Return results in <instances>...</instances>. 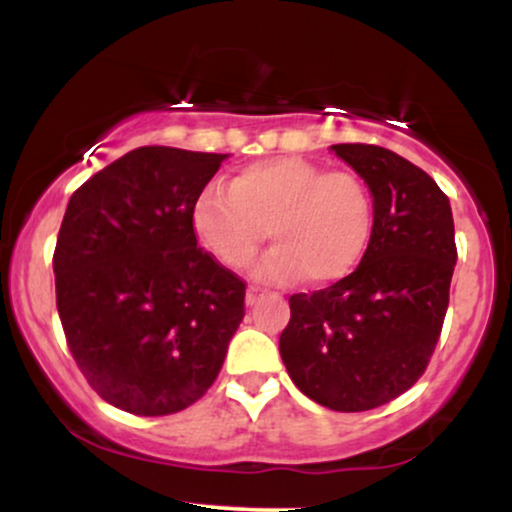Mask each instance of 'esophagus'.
Masks as SVG:
<instances>
[{
  "label": "esophagus",
  "mask_w": 512,
  "mask_h": 512,
  "mask_svg": "<svg viewBox=\"0 0 512 512\" xmlns=\"http://www.w3.org/2000/svg\"><path fill=\"white\" fill-rule=\"evenodd\" d=\"M264 293H267V291L260 289V286H250L248 296H245V301H248V305H255L264 296Z\"/></svg>",
  "instance_id": "obj_1"
}]
</instances>
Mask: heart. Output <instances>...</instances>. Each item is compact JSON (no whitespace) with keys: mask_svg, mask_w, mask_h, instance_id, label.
<instances>
[{"mask_svg":"<svg viewBox=\"0 0 512 512\" xmlns=\"http://www.w3.org/2000/svg\"><path fill=\"white\" fill-rule=\"evenodd\" d=\"M199 240L228 269L255 260L264 238L274 250L260 264L262 279L308 284L342 281L366 255L375 204L361 175L327 170L298 156L250 163L231 182H209L192 207Z\"/></svg>","mask_w":512,"mask_h":512,"instance_id":"b5f03b06","label":"heart"}]
</instances>
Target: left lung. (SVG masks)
Instances as JSON below:
<instances>
[{
  "instance_id": "obj_1",
  "label": "left lung",
  "mask_w": 512,
  "mask_h": 512,
  "mask_svg": "<svg viewBox=\"0 0 512 512\" xmlns=\"http://www.w3.org/2000/svg\"><path fill=\"white\" fill-rule=\"evenodd\" d=\"M332 151L368 182L373 238L356 272L293 293L279 351L305 397L368 411L404 395L436 351L457 262L455 223L448 195L407 158L375 144Z\"/></svg>"
}]
</instances>
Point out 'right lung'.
Returning <instances> with one entry per match:
<instances>
[{"instance_id":"1","label":"right lung","mask_w":512,"mask_h":512,"mask_svg":"<svg viewBox=\"0 0 512 512\" xmlns=\"http://www.w3.org/2000/svg\"><path fill=\"white\" fill-rule=\"evenodd\" d=\"M223 158L139 146L64 211L52 255L64 337L88 385L129 414L195 404L245 317V281L199 248L192 223Z\"/></svg>"}]
</instances>
